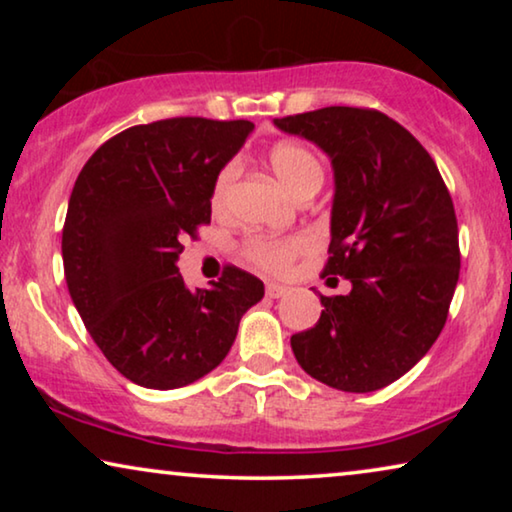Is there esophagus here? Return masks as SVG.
Here are the masks:
<instances>
[{
    "label": "esophagus",
    "mask_w": 512,
    "mask_h": 512,
    "mask_svg": "<svg viewBox=\"0 0 512 512\" xmlns=\"http://www.w3.org/2000/svg\"><path fill=\"white\" fill-rule=\"evenodd\" d=\"M286 293H289V289L282 284H275V282L265 284V296L268 298H282V296H286Z\"/></svg>",
    "instance_id": "1"
}]
</instances>
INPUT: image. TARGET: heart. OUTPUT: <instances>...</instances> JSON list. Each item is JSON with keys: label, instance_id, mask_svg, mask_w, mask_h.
<instances>
[{"label": "heart", "instance_id": "heart-1", "mask_svg": "<svg viewBox=\"0 0 512 512\" xmlns=\"http://www.w3.org/2000/svg\"><path fill=\"white\" fill-rule=\"evenodd\" d=\"M270 167L275 172L286 191L296 195L305 193H317L321 184H324V165L317 158V153L307 149L305 144L298 142H279L270 149ZM237 160H230L219 170L212 186V200L216 207L226 205L230 188H233L237 179ZM307 247V237L293 235V237H249L242 244V256L249 263H254L256 268L268 270V272H284L289 268L293 258Z\"/></svg>", "mask_w": 512, "mask_h": 512}]
</instances>
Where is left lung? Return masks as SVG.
I'll use <instances>...</instances> for the list:
<instances>
[{"instance_id":"left-lung-1","label":"left lung","mask_w":512,"mask_h":512,"mask_svg":"<svg viewBox=\"0 0 512 512\" xmlns=\"http://www.w3.org/2000/svg\"><path fill=\"white\" fill-rule=\"evenodd\" d=\"M331 156L335 195L324 275L352 282L319 296L321 317L291 335L300 368L366 394L408 373L443 331L457 289V214L429 151L377 109L324 107L277 118Z\"/></svg>"}]
</instances>
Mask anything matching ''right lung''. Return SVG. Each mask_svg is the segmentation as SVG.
I'll list each match as a JSON object with an SVG mask.
<instances>
[{
  "instance_id": "add662e5",
  "label": "right lung",
  "mask_w": 512,
  "mask_h": 512,
  "mask_svg": "<svg viewBox=\"0 0 512 512\" xmlns=\"http://www.w3.org/2000/svg\"><path fill=\"white\" fill-rule=\"evenodd\" d=\"M251 121L179 116L135 125L97 149L76 177L62 228L69 296L90 338L146 389L186 387L219 366L263 282L235 265L212 289H186L184 237L212 221L216 174Z\"/></svg>"
}]
</instances>
